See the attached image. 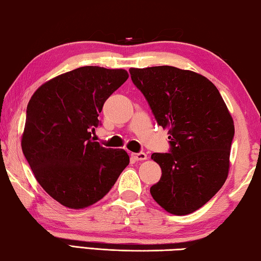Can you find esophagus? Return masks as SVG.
Masks as SVG:
<instances>
[{"instance_id":"esophagus-1","label":"esophagus","mask_w":261,"mask_h":261,"mask_svg":"<svg viewBox=\"0 0 261 261\" xmlns=\"http://www.w3.org/2000/svg\"><path fill=\"white\" fill-rule=\"evenodd\" d=\"M131 156L135 159L136 161H143L147 159V154L144 152H139V153H131Z\"/></svg>"}]
</instances>
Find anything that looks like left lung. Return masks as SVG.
I'll return each mask as SVG.
<instances>
[{"instance_id": "8db88e82", "label": "left lung", "mask_w": 261, "mask_h": 261, "mask_svg": "<svg viewBox=\"0 0 261 261\" xmlns=\"http://www.w3.org/2000/svg\"><path fill=\"white\" fill-rule=\"evenodd\" d=\"M129 71L158 124L169 129V153L152 154L162 170L149 190L153 199L171 214L192 213L227 179L231 115L218 88L199 73L169 65Z\"/></svg>"}]
</instances>
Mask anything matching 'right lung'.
<instances>
[{"instance_id": "1", "label": "right lung", "mask_w": 261, "mask_h": 261, "mask_svg": "<svg viewBox=\"0 0 261 261\" xmlns=\"http://www.w3.org/2000/svg\"><path fill=\"white\" fill-rule=\"evenodd\" d=\"M127 78L123 69L82 67L45 83L30 100L21 148L39 184L65 207L102 199L129 165L124 149L92 139L106 100Z\"/></svg>"}]
</instances>
